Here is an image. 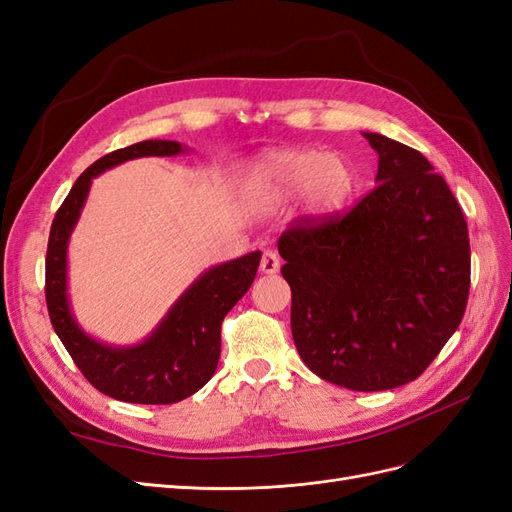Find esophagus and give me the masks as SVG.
I'll list each match as a JSON object with an SVG mask.
<instances>
[{
  "mask_svg": "<svg viewBox=\"0 0 512 512\" xmlns=\"http://www.w3.org/2000/svg\"><path fill=\"white\" fill-rule=\"evenodd\" d=\"M259 270L264 274H276L281 270V259L279 255H276L274 251H264V255H261V261H259Z\"/></svg>",
  "mask_w": 512,
  "mask_h": 512,
  "instance_id": "1",
  "label": "esophagus"
}]
</instances>
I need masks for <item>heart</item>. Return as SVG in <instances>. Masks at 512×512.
Instances as JSON below:
<instances>
[{
  "label": "heart",
  "mask_w": 512,
  "mask_h": 512,
  "mask_svg": "<svg viewBox=\"0 0 512 512\" xmlns=\"http://www.w3.org/2000/svg\"><path fill=\"white\" fill-rule=\"evenodd\" d=\"M255 180L268 199L285 201L302 193L306 210L330 214L352 193V171L343 158L315 150H285L266 156Z\"/></svg>",
  "instance_id": "1"
}]
</instances>
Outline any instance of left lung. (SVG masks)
<instances>
[{
	"mask_svg": "<svg viewBox=\"0 0 512 512\" xmlns=\"http://www.w3.org/2000/svg\"><path fill=\"white\" fill-rule=\"evenodd\" d=\"M377 186L345 214L300 216L279 238L291 334L315 375L358 392L399 388L459 328L470 238L455 195L418 150L364 133Z\"/></svg>",
	"mask_w": 512,
	"mask_h": 512,
	"instance_id": "left-lung-1",
	"label": "left lung"
}]
</instances>
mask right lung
Listing matches in <instances>:
<instances>
[{
    "label": "right lung",
    "mask_w": 512,
    "mask_h": 512,
    "mask_svg": "<svg viewBox=\"0 0 512 512\" xmlns=\"http://www.w3.org/2000/svg\"><path fill=\"white\" fill-rule=\"evenodd\" d=\"M182 150L178 141L150 139L98 158L70 188L49 233L45 296L53 330L87 382L107 397L126 403H178L208 384L221 358L223 319L251 287L261 259L255 251L203 272L139 345H105L79 328L68 304L66 251L92 180L126 160L175 156Z\"/></svg>",
    "instance_id": "obj_1"
}]
</instances>
